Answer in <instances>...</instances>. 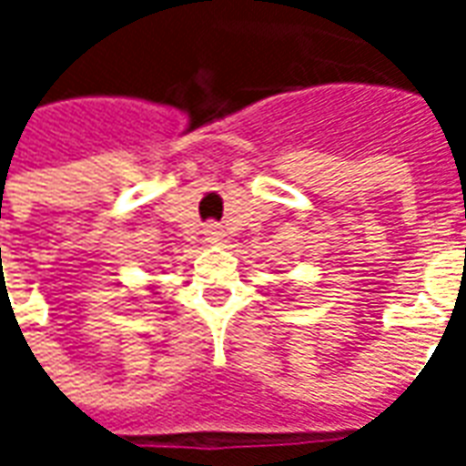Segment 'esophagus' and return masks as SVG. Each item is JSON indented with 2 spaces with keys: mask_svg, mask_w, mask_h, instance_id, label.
I'll return each instance as SVG.
<instances>
[{
  "mask_svg": "<svg viewBox=\"0 0 466 466\" xmlns=\"http://www.w3.org/2000/svg\"><path fill=\"white\" fill-rule=\"evenodd\" d=\"M207 239L209 242H222V232H219V227L217 224H207Z\"/></svg>",
  "mask_w": 466,
  "mask_h": 466,
  "instance_id": "esophagus-1",
  "label": "esophagus"
}]
</instances>
